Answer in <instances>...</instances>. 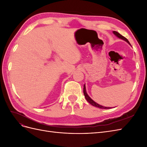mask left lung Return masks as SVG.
I'll list each match as a JSON object with an SVG mask.
<instances>
[{
  "label": "left lung",
  "instance_id": "8db88e82",
  "mask_svg": "<svg viewBox=\"0 0 147 147\" xmlns=\"http://www.w3.org/2000/svg\"><path fill=\"white\" fill-rule=\"evenodd\" d=\"M113 33L115 35H116V36H117V37H118L119 38H121V39L123 40H124V41H126L127 43H128L130 45V43H129V41L127 40V39L126 38L124 37H123V35H121L120 34H119L118 32H117V31H113ZM83 93H84V97H85L86 99L87 100V101H88L90 104H91L92 105L94 106V107H96L100 108V109H110L112 108V107H104V106H102V105H101L98 104L97 103H96V102H94V100H93L91 98V97L88 96V94H87L86 90V86H85V84H84V87H83Z\"/></svg>",
  "mask_w": 147,
  "mask_h": 147
}]
</instances>
